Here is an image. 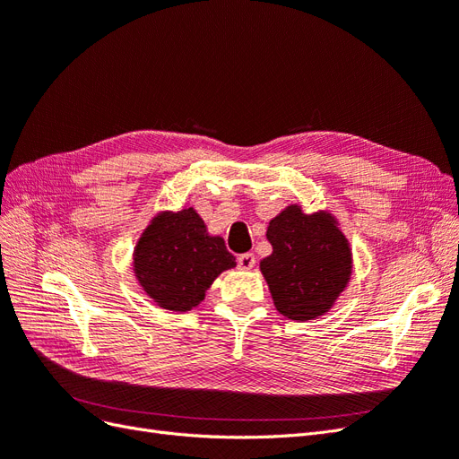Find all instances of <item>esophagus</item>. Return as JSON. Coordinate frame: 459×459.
I'll list each match as a JSON object with an SVG mask.
<instances>
[{"instance_id": "esophagus-1", "label": "esophagus", "mask_w": 459, "mask_h": 459, "mask_svg": "<svg viewBox=\"0 0 459 459\" xmlns=\"http://www.w3.org/2000/svg\"><path fill=\"white\" fill-rule=\"evenodd\" d=\"M256 264V258L253 253H245V255H239L238 256V266L239 270H253Z\"/></svg>"}]
</instances>
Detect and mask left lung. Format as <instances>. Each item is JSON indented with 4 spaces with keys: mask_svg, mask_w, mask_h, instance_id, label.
<instances>
[{
    "mask_svg": "<svg viewBox=\"0 0 459 459\" xmlns=\"http://www.w3.org/2000/svg\"><path fill=\"white\" fill-rule=\"evenodd\" d=\"M272 255L260 260L275 308L295 322L327 314L352 275V251L331 212L307 214L299 204L270 220Z\"/></svg>",
    "mask_w": 459,
    "mask_h": 459,
    "instance_id": "8db88e82",
    "label": "left lung"
}]
</instances>
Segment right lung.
<instances>
[{"label": "right lung", "instance_id": "obj_1", "mask_svg": "<svg viewBox=\"0 0 459 459\" xmlns=\"http://www.w3.org/2000/svg\"><path fill=\"white\" fill-rule=\"evenodd\" d=\"M235 268L220 235L206 231L193 206L152 216L134 248V273L157 307L187 312L204 299L216 277Z\"/></svg>", "mask_w": 459, "mask_h": 459}]
</instances>
